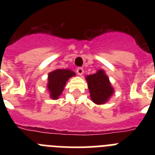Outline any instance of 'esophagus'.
I'll use <instances>...</instances> for the list:
<instances>
[{
    "instance_id": "obj_1",
    "label": "esophagus",
    "mask_w": 155,
    "mask_h": 155,
    "mask_svg": "<svg viewBox=\"0 0 155 155\" xmlns=\"http://www.w3.org/2000/svg\"><path fill=\"white\" fill-rule=\"evenodd\" d=\"M77 73L79 75L83 74V73H84V69L82 68H77Z\"/></svg>"
}]
</instances>
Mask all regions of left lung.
I'll return each mask as SVG.
<instances>
[{
  "instance_id": "8db88e82",
  "label": "left lung",
  "mask_w": 155,
  "mask_h": 155,
  "mask_svg": "<svg viewBox=\"0 0 155 155\" xmlns=\"http://www.w3.org/2000/svg\"><path fill=\"white\" fill-rule=\"evenodd\" d=\"M91 98L95 104H103L113 94V88L110 84L109 78L102 70L97 73L87 76Z\"/></svg>"
}]
</instances>
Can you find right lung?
<instances>
[{
  "label": "right lung",
  "mask_w": 155,
  "mask_h": 155,
  "mask_svg": "<svg viewBox=\"0 0 155 155\" xmlns=\"http://www.w3.org/2000/svg\"><path fill=\"white\" fill-rule=\"evenodd\" d=\"M75 74L70 70L57 69L48 75V90L50 92V97L53 99H57L62 93L66 82Z\"/></svg>",
  "instance_id": "right-lung-1"
}]
</instances>
